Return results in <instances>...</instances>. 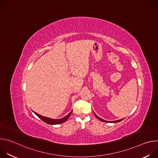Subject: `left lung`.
I'll list each match as a JSON object with an SVG mask.
<instances>
[{
	"label": "left lung",
	"mask_w": 158,
	"mask_h": 158,
	"mask_svg": "<svg viewBox=\"0 0 158 158\" xmlns=\"http://www.w3.org/2000/svg\"><path fill=\"white\" fill-rule=\"evenodd\" d=\"M94 115L96 116V117L99 119V120H100V121H102V122H104V123H109V121H105V120H104V119H101V118H100L99 117H98L95 113H94ZM122 120H123V119H119V120H118V121H111V123H119V122H120V121H121Z\"/></svg>",
	"instance_id": "obj_1"
}]
</instances>
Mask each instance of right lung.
I'll return each instance as SVG.
<instances>
[{"instance_id": "add662e5", "label": "right lung", "mask_w": 158, "mask_h": 158, "mask_svg": "<svg viewBox=\"0 0 158 158\" xmlns=\"http://www.w3.org/2000/svg\"><path fill=\"white\" fill-rule=\"evenodd\" d=\"M72 111L71 110L69 113L67 114L66 116H65L64 118H62V119H51V118H46V117H44V116H42L37 113H36V112H34V113L41 119L44 122L46 123L47 124H61V123H63L64 122H65L67 119H68V118H69V116H71V113H72Z\"/></svg>"}]
</instances>
